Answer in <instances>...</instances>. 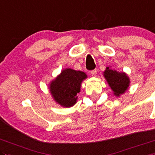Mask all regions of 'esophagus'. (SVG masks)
<instances>
[{"mask_svg":"<svg viewBox=\"0 0 155 155\" xmlns=\"http://www.w3.org/2000/svg\"><path fill=\"white\" fill-rule=\"evenodd\" d=\"M97 70H96V69H94V70H92L91 71V75H92V76H94V77L97 76Z\"/></svg>","mask_w":155,"mask_h":155,"instance_id":"34e87169","label":"esophagus"}]
</instances>
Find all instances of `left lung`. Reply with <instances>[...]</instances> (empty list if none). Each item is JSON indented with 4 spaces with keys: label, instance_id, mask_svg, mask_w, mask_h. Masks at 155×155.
Wrapping results in <instances>:
<instances>
[{
    "label": "left lung",
    "instance_id": "obj_1",
    "mask_svg": "<svg viewBox=\"0 0 155 155\" xmlns=\"http://www.w3.org/2000/svg\"><path fill=\"white\" fill-rule=\"evenodd\" d=\"M104 77L114 91V94L119 96L123 94L129 84V79L124 73H119L116 71L107 68L104 71Z\"/></svg>",
    "mask_w": 155,
    "mask_h": 155
}]
</instances>
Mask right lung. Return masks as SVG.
Segmentation results:
<instances>
[{
	"instance_id": "add662e5",
	"label": "right lung",
	"mask_w": 155,
	"mask_h": 155,
	"mask_svg": "<svg viewBox=\"0 0 155 155\" xmlns=\"http://www.w3.org/2000/svg\"><path fill=\"white\" fill-rule=\"evenodd\" d=\"M86 78V74L80 71L70 68L63 71L50 84V91L54 101L65 107L73 106L81 91V83Z\"/></svg>"
}]
</instances>
